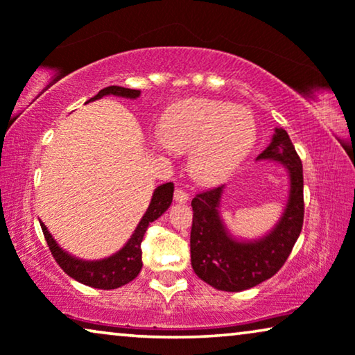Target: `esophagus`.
Wrapping results in <instances>:
<instances>
[{"label": "esophagus", "mask_w": 355, "mask_h": 355, "mask_svg": "<svg viewBox=\"0 0 355 355\" xmlns=\"http://www.w3.org/2000/svg\"><path fill=\"white\" fill-rule=\"evenodd\" d=\"M174 200L178 203H186L189 200V193L186 191H182V189H176V191H174Z\"/></svg>", "instance_id": "34e87169"}]
</instances>
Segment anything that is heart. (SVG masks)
<instances>
[{
	"instance_id": "b5f03b06",
	"label": "heart",
	"mask_w": 355,
	"mask_h": 355,
	"mask_svg": "<svg viewBox=\"0 0 355 355\" xmlns=\"http://www.w3.org/2000/svg\"><path fill=\"white\" fill-rule=\"evenodd\" d=\"M255 121L242 106L226 101L191 98L166 114L162 132L153 137L159 152L191 150L192 176L203 184L226 179L255 142Z\"/></svg>"
}]
</instances>
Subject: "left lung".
I'll return each mask as SVG.
<instances>
[{
  "mask_svg": "<svg viewBox=\"0 0 355 355\" xmlns=\"http://www.w3.org/2000/svg\"><path fill=\"white\" fill-rule=\"evenodd\" d=\"M278 163L288 173V200L279 220L259 239H239L227 230L221 216L225 186L202 192L192 200L191 261L196 275L218 291L239 293L270 279L293 250L304 223L302 162L288 132L275 128L257 162Z\"/></svg>",
  "mask_w": 355,
  "mask_h": 355,
  "instance_id": "8db88e82",
  "label": "left lung"
}]
</instances>
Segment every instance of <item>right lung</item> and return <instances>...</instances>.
Wrapping results in <instances>:
<instances>
[{
	"label": "right lung",
	"instance_id": "add662e5",
	"mask_svg": "<svg viewBox=\"0 0 355 355\" xmlns=\"http://www.w3.org/2000/svg\"><path fill=\"white\" fill-rule=\"evenodd\" d=\"M106 95L137 100L140 96V90L111 85L106 87L103 90H100L98 94L89 101L100 100ZM89 101H87V103H89ZM173 191L174 187L171 182L162 184V186L155 189L147 211L144 213L142 218H140L139 225L134 230L132 236L129 237L128 242H125L118 252H114L113 255L105 257V259L100 260H84L69 254V252L64 250L60 244H58L55 237L51 236V232L48 231V227L43 225V223H40L43 236H45L46 244L50 247L56 263L60 265L62 271H64L66 275H69L71 278H74L76 281H79V283L90 286V288L95 289H116L130 283L134 278H137L140 270H142V250H140V242L144 239L145 231H147L150 223L162 216L163 213L168 210L169 205H171Z\"/></svg>",
	"mask_w": 355,
	"mask_h": 355
}]
</instances>
